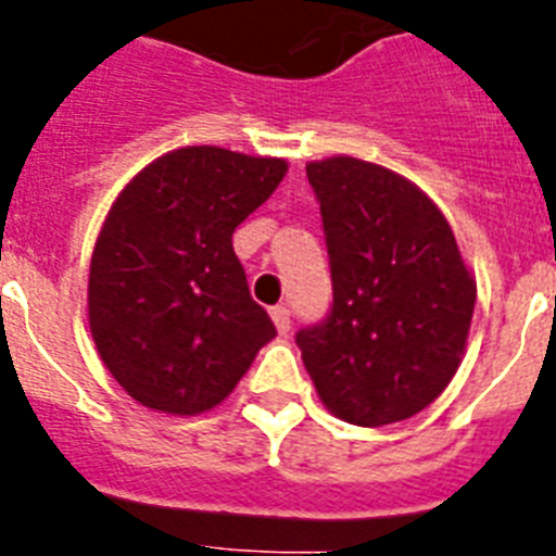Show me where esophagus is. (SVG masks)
I'll return each instance as SVG.
<instances>
[{
  "mask_svg": "<svg viewBox=\"0 0 556 556\" xmlns=\"http://www.w3.org/2000/svg\"><path fill=\"white\" fill-rule=\"evenodd\" d=\"M270 317H274V326H277L279 334H288V331H291V312H288L286 305L270 308Z\"/></svg>",
  "mask_w": 556,
  "mask_h": 556,
  "instance_id": "esophagus-1",
  "label": "esophagus"
}]
</instances>
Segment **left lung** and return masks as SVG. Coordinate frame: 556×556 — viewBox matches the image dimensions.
<instances>
[{
	"instance_id": "8db88e82",
	"label": "left lung",
	"mask_w": 556,
	"mask_h": 556,
	"mask_svg": "<svg viewBox=\"0 0 556 556\" xmlns=\"http://www.w3.org/2000/svg\"><path fill=\"white\" fill-rule=\"evenodd\" d=\"M331 265L329 317L296 346L329 413L357 427L404 421L456 375L476 282L447 218L413 181L369 161H312Z\"/></svg>"
}]
</instances>
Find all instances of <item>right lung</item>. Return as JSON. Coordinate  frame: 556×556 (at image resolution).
Segmentation results:
<instances>
[{
  "mask_svg": "<svg viewBox=\"0 0 556 556\" xmlns=\"http://www.w3.org/2000/svg\"><path fill=\"white\" fill-rule=\"evenodd\" d=\"M286 173L282 159L185 147L121 190L91 253L89 329L138 404L207 413L277 338L248 291L233 230Z\"/></svg>",
  "mask_w": 556,
  "mask_h": 556,
  "instance_id": "1",
  "label": "right lung"
}]
</instances>
